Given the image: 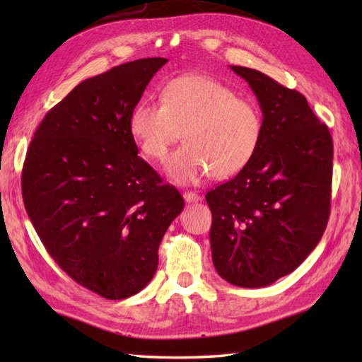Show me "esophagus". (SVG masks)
I'll use <instances>...</instances> for the list:
<instances>
[{
    "label": "esophagus",
    "instance_id": "esophagus-1",
    "mask_svg": "<svg viewBox=\"0 0 362 362\" xmlns=\"http://www.w3.org/2000/svg\"><path fill=\"white\" fill-rule=\"evenodd\" d=\"M183 199H185V202L191 204V202L201 201V196H199L196 191H185V193H183Z\"/></svg>",
    "mask_w": 362,
    "mask_h": 362
}]
</instances>
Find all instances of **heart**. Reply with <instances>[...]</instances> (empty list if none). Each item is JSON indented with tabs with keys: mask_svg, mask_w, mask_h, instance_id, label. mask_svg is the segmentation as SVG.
<instances>
[{
	"mask_svg": "<svg viewBox=\"0 0 362 362\" xmlns=\"http://www.w3.org/2000/svg\"><path fill=\"white\" fill-rule=\"evenodd\" d=\"M185 144L171 153L166 174L177 183H193L210 173L227 179L250 163L263 138L258 105L210 76L183 74L161 90V103L143 101L129 115V132L151 160L166 157L182 135Z\"/></svg>",
	"mask_w": 362,
	"mask_h": 362,
	"instance_id": "heart-1",
	"label": "heart"
}]
</instances>
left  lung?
Here are the masks:
<instances>
[{"mask_svg":"<svg viewBox=\"0 0 362 362\" xmlns=\"http://www.w3.org/2000/svg\"><path fill=\"white\" fill-rule=\"evenodd\" d=\"M263 112V138L250 163L206 193L216 272L240 288H263L303 263L325 232L333 138L306 98L264 73L230 66Z\"/></svg>","mask_w":362,"mask_h":362,"instance_id":"8db88e82","label":"left lung"}]
</instances>
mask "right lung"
Segmentation results:
<instances>
[{"label":"right lung","instance_id":"right-lung-1","mask_svg":"<svg viewBox=\"0 0 362 362\" xmlns=\"http://www.w3.org/2000/svg\"><path fill=\"white\" fill-rule=\"evenodd\" d=\"M166 62L134 60L81 82L45 115L23 165V202L45 249L104 298L152 280L161 238L185 205L129 132L130 112Z\"/></svg>","mask_w":362,"mask_h":362}]
</instances>
